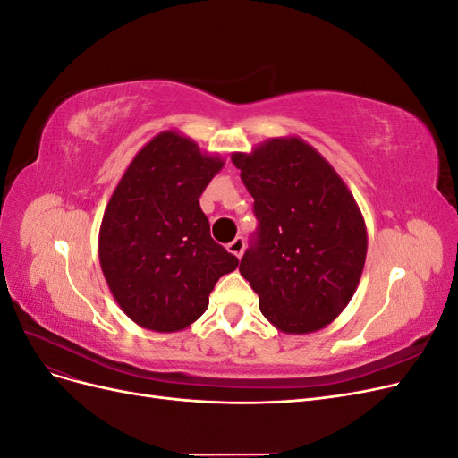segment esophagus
Returning a JSON list of instances; mask_svg holds the SVG:
<instances>
[{
  "mask_svg": "<svg viewBox=\"0 0 458 458\" xmlns=\"http://www.w3.org/2000/svg\"><path fill=\"white\" fill-rule=\"evenodd\" d=\"M227 250H229L233 256L241 258L242 252H244V239H242V237H237L234 241H231V242L227 244Z\"/></svg>",
  "mask_w": 458,
  "mask_h": 458,
  "instance_id": "34e87169",
  "label": "esophagus"
}]
</instances>
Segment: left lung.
I'll list each match as a JSON object with an SVG mask.
<instances>
[{
  "instance_id": "left-lung-1",
  "label": "left lung",
  "mask_w": 458,
  "mask_h": 458,
  "mask_svg": "<svg viewBox=\"0 0 458 458\" xmlns=\"http://www.w3.org/2000/svg\"><path fill=\"white\" fill-rule=\"evenodd\" d=\"M259 221L239 271L259 311L286 335L330 325L353 298L367 258V225L352 191L310 143L273 137L233 152Z\"/></svg>"
}]
</instances>
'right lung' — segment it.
Returning a JSON list of instances; mask_svg holds the SVG:
<instances>
[{
  "instance_id": "right-lung-1",
  "label": "right lung",
  "mask_w": 458,
  "mask_h": 458,
  "mask_svg": "<svg viewBox=\"0 0 458 458\" xmlns=\"http://www.w3.org/2000/svg\"><path fill=\"white\" fill-rule=\"evenodd\" d=\"M224 165L191 137L162 131L133 157L105 208L103 275L120 310L147 330L191 327L219 276L239 266L210 237L199 202Z\"/></svg>"
}]
</instances>
